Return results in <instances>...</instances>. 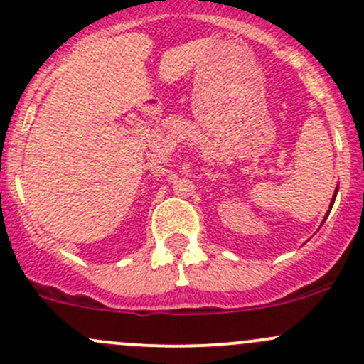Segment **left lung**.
I'll return each mask as SVG.
<instances>
[{"label": "left lung", "instance_id": "8db88e82", "mask_svg": "<svg viewBox=\"0 0 364 364\" xmlns=\"http://www.w3.org/2000/svg\"><path fill=\"white\" fill-rule=\"evenodd\" d=\"M334 193H338V186H336V191H334ZM334 198H336V194H334V196H333V200H331V205H329V212H331V208H333V203H334ZM326 218H327V214H326Z\"/></svg>", "mask_w": 364, "mask_h": 364}]
</instances>
